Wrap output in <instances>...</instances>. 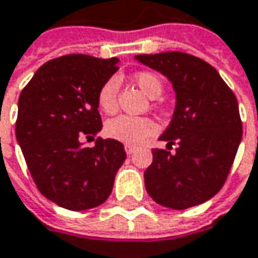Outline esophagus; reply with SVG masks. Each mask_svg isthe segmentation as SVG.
Here are the masks:
<instances>
[{"instance_id": "esophagus-1", "label": "esophagus", "mask_w": 258, "mask_h": 258, "mask_svg": "<svg viewBox=\"0 0 258 258\" xmlns=\"http://www.w3.org/2000/svg\"><path fill=\"white\" fill-rule=\"evenodd\" d=\"M136 151H137V148H136V146H131V145H125V152L128 153V155L134 153Z\"/></svg>"}]
</instances>
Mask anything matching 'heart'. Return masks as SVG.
Here are the masks:
<instances>
[{
    "label": "heart",
    "mask_w": 258,
    "mask_h": 258,
    "mask_svg": "<svg viewBox=\"0 0 258 258\" xmlns=\"http://www.w3.org/2000/svg\"><path fill=\"white\" fill-rule=\"evenodd\" d=\"M134 82L137 87L149 97L156 99L164 91L162 78L151 71H142L134 75ZM118 91H119V80L116 77H110L106 80L97 91V106L102 112L112 115L118 109ZM158 131V125L151 118L146 116H131V115H119L105 125V133L107 137L122 142L125 145H139L148 137L153 136Z\"/></svg>",
    "instance_id": "obj_1"
}]
</instances>
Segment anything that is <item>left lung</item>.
<instances>
[{
	"label": "left lung",
	"mask_w": 258,
	"mask_h": 258,
	"mask_svg": "<svg viewBox=\"0 0 258 258\" xmlns=\"http://www.w3.org/2000/svg\"><path fill=\"white\" fill-rule=\"evenodd\" d=\"M136 59L173 82L177 99L173 119L159 137L168 151H152V164L145 171L146 190L156 204L173 210L204 204L223 187L242 139L236 96L197 56L167 51Z\"/></svg>",
	"instance_id": "left-lung-1"
}]
</instances>
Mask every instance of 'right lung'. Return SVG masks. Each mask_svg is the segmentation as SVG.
<instances>
[{
	"instance_id": "obj_1",
	"label": "right lung",
	"mask_w": 258,
	"mask_h": 258,
	"mask_svg": "<svg viewBox=\"0 0 258 258\" xmlns=\"http://www.w3.org/2000/svg\"><path fill=\"white\" fill-rule=\"evenodd\" d=\"M118 59L66 54L44 63L19 97L16 137L38 190L59 207L82 211L109 198L124 164V145L97 137V91Z\"/></svg>"
}]
</instances>
